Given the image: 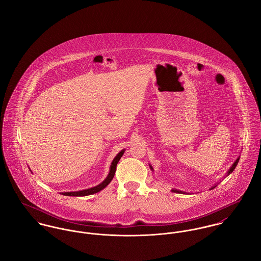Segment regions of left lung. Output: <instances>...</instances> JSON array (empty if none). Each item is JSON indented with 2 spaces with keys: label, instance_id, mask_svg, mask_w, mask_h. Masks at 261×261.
Segmentation results:
<instances>
[{
  "label": "left lung",
  "instance_id": "left-lung-1",
  "mask_svg": "<svg viewBox=\"0 0 261 261\" xmlns=\"http://www.w3.org/2000/svg\"><path fill=\"white\" fill-rule=\"evenodd\" d=\"M239 159H240V156H238V158H237V159H236V160H235V162H234V163H233V164H232V166H231V167H230V169H229V170H228V171H227V172H226V175H225V176H224V177H225V178H226V177H227V176H229V175H230V174H231V173H232V172H233V171H234V169H235V168H236V166H237V164H238V162H239ZM149 169H150V170H151V171H153V169H152V167H151V166H150V165H149ZM217 185H218V183H216V184H214V185H213V186L211 187V188H210V190H212V189H214V188H215V187L217 186ZM171 191H172V192H174V193H178V194H190V193H188V192H185V191H181V190H178V189H172V190H171Z\"/></svg>",
  "mask_w": 261,
  "mask_h": 261
}]
</instances>
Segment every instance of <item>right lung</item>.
I'll return each instance as SVG.
<instances>
[{"instance_id":"1","label":"right lung","mask_w":261,"mask_h":261,"mask_svg":"<svg viewBox=\"0 0 261 261\" xmlns=\"http://www.w3.org/2000/svg\"><path fill=\"white\" fill-rule=\"evenodd\" d=\"M125 149H121L115 156L114 159L112 160V164H111V167H110V172H109V175L107 176V178L100 183L98 184L97 186L92 187V188H89V189H85V190H80V191H74V192H63L61 193L62 195L64 196H74V197H83V196H88V195H92V194H95V193H98L100 192L101 190H103L106 187L108 186L111 182H112L113 177H114V174H115V170H116V165L117 163L119 162L120 158L122 156V154L124 153ZM31 171V170H30Z\"/></svg>"}]
</instances>
